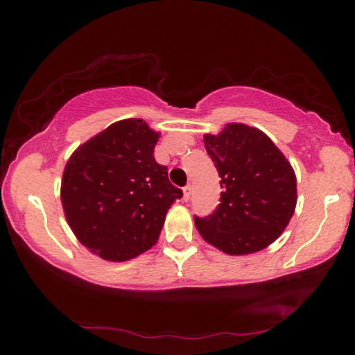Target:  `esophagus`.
<instances>
[{
	"label": "esophagus",
	"instance_id": "34e87169",
	"mask_svg": "<svg viewBox=\"0 0 355 355\" xmlns=\"http://www.w3.org/2000/svg\"><path fill=\"white\" fill-rule=\"evenodd\" d=\"M189 197H191V184H186L183 188V200L188 202Z\"/></svg>",
	"mask_w": 355,
	"mask_h": 355
}]
</instances>
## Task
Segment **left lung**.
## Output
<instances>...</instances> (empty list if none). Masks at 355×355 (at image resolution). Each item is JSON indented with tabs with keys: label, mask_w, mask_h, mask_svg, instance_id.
I'll use <instances>...</instances> for the list:
<instances>
[{
	"label": "left lung",
	"mask_w": 355,
	"mask_h": 355,
	"mask_svg": "<svg viewBox=\"0 0 355 355\" xmlns=\"http://www.w3.org/2000/svg\"><path fill=\"white\" fill-rule=\"evenodd\" d=\"M220 177V203L207 218L196 216L202 238L228 255L268 248L285 230L297 202L296 175L275 144L254 127L227 123L203 136Z\"/></svg>",
	"instance_id": "1"
}]
</instances>
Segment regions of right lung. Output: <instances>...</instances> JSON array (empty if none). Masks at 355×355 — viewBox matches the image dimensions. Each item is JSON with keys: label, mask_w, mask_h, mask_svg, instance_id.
Here are the masks:
<instances>
[{"label": "right lung", "mask_w": 355, "mask_h": 355, "mask_svg": "<svg viewBox=\"0 0 355 355\" xmlns=\"http://www.w3.org/2000/svg\"><path fill=\"white\" fill-rule=\"evenodd\" d=\"M158 139L142 119H125L84 142L65 164V219L78 241L105 260H131L152 248L167 209L183 197L155 161Z\"/></svg>", "instance_id": "right-lung-1"}]
</instances>
